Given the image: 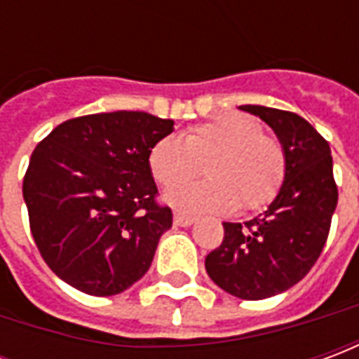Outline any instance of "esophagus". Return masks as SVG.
<instances>
[{
    "mask_svg": "<svg viewBox=\"0 0 359 359\" xmlns=\"http://www.w3.org/2000/svg\"><path fill=\"white\" fill-rule=\"evenodd\" d=\"M196 221L194 215H190L187 211H175V225L190 226Z\"/></svg>",
    "mask_w": 359,
    "mask_h": 359,
    "instance_id": "34e87169",
    "label": "esophagus"
}]
</instances>
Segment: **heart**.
Returning a JSON list of instances; mask_svg holds the SVG:
<instances>
[{
  "mask_svg": "<svg viewBox=\"0 0 359 359\" xmlns=\"http://www.w3.org/2000/svg\"><path fill=\"white\" fill-rule=\"evenodd\" d=\"M148 165L154 180L167 190L198 177L203 165L208 180L171 190L165 198L179 208L217 213L264 210L286 179L283 142L244 113L196 125L180 138L165 136L149 149Z\"/></svg>",
  "mask_w": 359,
  "mask_h": 359,
  "instance_id": "obj_1",
  "label": "heart"
}]
</instances>
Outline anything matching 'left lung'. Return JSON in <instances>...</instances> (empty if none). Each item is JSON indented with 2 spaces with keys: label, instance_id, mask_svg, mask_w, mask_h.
<instances>
[{
  "label": "left lung",
  "instance_id": "8db88e82",
  "mask_svg": "<svg viewBox=\"0 0 359 359\" xmlns=\"http://www.w3.org/2000/svg\"><path fill=\"white\" fill-rule=\"evenodd\" d=\"M277 133L286 179L264 215L223 223L221 246L208 254L211 280L242 300H264L306 277L323 252L339 202L329 142L296 113L241 105Z\"/></svg>",
  "mask_w": 359,
  "mask_h": 359
}]
</instances>
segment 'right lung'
I'll use <instances>...</instances> for the list:
<instances>
[{
  "label": "right lung",
  "mask_w": 359,
  "mask_h": 359,
  "mask_svg": "<svg viewBox=\"0 0 359 359\" xmlns=\"http://www.w3.org/2000/svg\"><path fill=\"white\" fill-rule=\"evenodd\" d=\"M171 133V118L115 111L69 118L36 146L22 180L30 233L67 285L113 296L146 275L172 225L148 156Z\"/></svg>",
  "instance_id": "obj_1"
}]
</instances>
